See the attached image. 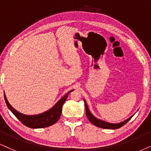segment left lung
Listing matches in <instances>:
<instances>
[{
  "mask_svg": "<svg viewBox=\"0 0 151 151\" xmlns=\"http://www.w3.org/2000/svg\"><path fill=\"white\" fill-rule=\"evenodd\" d=\"M84 103H85V107H86V116L88 119L89 120L90 122L91 123L93 124V125H95V126L100 127V128H103V129H118L121 127L122 126H123L125 124H126L127 122H128L129 120L132 118V116L129 117L128 119L125 120L123 122L120 123H116V124H114V123H106V122H104L103 121H101V120H99L98 118H96L95 116H93L92 114H91V112L88 108L86 102L84 100Z\"/></svg>",
  "mask_w": 151,
  "mask_h": 151,
  "instance_id": "1",
  "label": "left lung"
}]
</instances>
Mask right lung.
Masks as SVG:
<instances>
[{
    "label": "right lung",
    "instance_id": "1",
    "mask_svg": "<svg viewBox=\"0 0 151 151\" xmlns=\"http://www.w3.org/2000/svg\"><path fill=\"white\" fill-rule=\"evenodd\" d=\"M72 91H70L65 95H64L51 109L40 114L33 116H27L19 113L9 104L5 94L4 98L5 103L9 109L24 125L30 128H44V127L51 126L58 121L62 113V106L65 102L68 94Z\"/></svg>",
    "mask_w": 151,
    "mask_h": 151
}]
</instances>
